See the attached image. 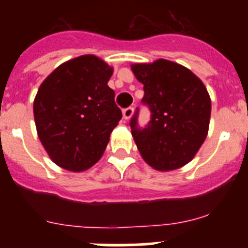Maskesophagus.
I'll list each match as a JSON object with an SVG mask.
<instances>
[{
    "label": "esophagus",
    "instance_id": "34e87169",
    "mask_svg": "<svg viewBox=\"0 0 248 248\" xmlns=\"http://www.w3.org/2000/svg\"><path fill=\"white\" fill-rule=\"evenodd\" d=\"M124 117L126 120H129L131 119L132 116H133V114H134V108H132V107H128V108H126V109H124Z\"/></svg>",
    "mask_w": 248,
    "mask_h": 248
}]
</instances>
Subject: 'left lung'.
I'll list each match as a JSON object with an SVG mask.
<instances>
[{"label": "left lung", "mask_w": 248, "mask_h": 248, "mask_svg": "<svg viewBox=\"0 0 248 248\" xmlns=\"http://www.w3.org/2000/svg\"><path fill=\"white\" fill-rule=\"evenodd\" d=\"M144 85L141 102L151 120L139 128L138 112L132 117V136L140 155L156 170L179 169L191 162L207 136L211 99L206 87L188 68L168 60L132 64Z\"/></svg>", "instance_id": "left-lung-1"}]
</instances>
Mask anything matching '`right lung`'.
Instances as JSON below:
<instances>
[{
	"mask_svg": "<svg viewBox=\"0 0 248 248\" xmlns=\"http://www.w3.org/2000/svg\"><path fill=\"white\" fill-rule=\"evenodd\" d=\"M112 68L94 55L57 67L33 102L37 133L50 158L66 170L84 171L103 156L122 112L108 86Z\"/></svg>",
	"mask_w": 248,
	"mask_h": 248,
	"instance_id": "right-lung-1",
	"label": "right lung"
}]
</instances>
